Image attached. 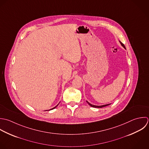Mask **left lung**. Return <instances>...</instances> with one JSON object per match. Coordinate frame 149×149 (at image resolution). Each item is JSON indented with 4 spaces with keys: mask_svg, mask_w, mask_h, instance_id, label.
Segmentation results:
<instances>
[{
    "mask_svg": "<svg viewBox=\"0 0 149 149\" xmlns=\"http://www.w3.org/2000/svg\"><path fill=\"white\" fill-rule=\"evenodd\" d=\"M120 43H121V45L125 48V49H126L125 48V46H124V45L122 43V42H120ZM87 103L89 104V106H91V107H95V108H102V107H106V106H109V105H110V104H105V105H103V106H95V105H92V104H91V103H89L88 102H87Z\"/></svg>",
    "mask_w": 149,
    "mask_h": 149,
    "instance_id": "1",
    "label": "left lung"
}]
</instances>
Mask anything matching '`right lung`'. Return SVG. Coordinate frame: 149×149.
<instances>
[{
	"mask_svg": "<svg viewBox=\"0 0 149 149\" xmlns=\"http://www.w3.org/2000/svg\"><path fill=\"white\" fill-rule=\"evenodd\" d=\"M57 106H58V105H57V106H56V107H54V108H53V109H50V110H53V109H55V108H56V107H57Z\"/></svg>",
	"mask_w": 149,
	"mask_h": 149,
	"instance_id": "add662e5",
	"label": "right lung"
}]
</instances>
